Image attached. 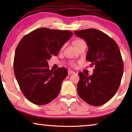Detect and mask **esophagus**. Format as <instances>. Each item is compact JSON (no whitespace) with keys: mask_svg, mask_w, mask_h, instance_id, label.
<instances>
[{"mask_svg":"<svg viewBox=\"0 0 132 132\" xmlns=\"http://www.w3.org/2000/svg\"><path fill=\"white\" fill-rule=\"evenodd\" d=\"M68 74H69V75H71V74H75V72L71 70H69L68 71Z\"/></svg>","mask_w":132,"mask_h":132,"instance_id":"obj_1","label":"esophagus"}]
</instances>
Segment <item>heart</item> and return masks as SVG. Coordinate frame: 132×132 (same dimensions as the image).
Here are the masks:
<instances>
[{"mask_svg": "<svg viewBox=\"0 0 132 132\" xmlns=\"http://www.w3.org/2000/svg\"><path fill=\"white\" fill-rule=\"evenodd\" d=\"M82 42H84V41H83V40L82 39H77L76 40V41H74V42H73V45H74L75 46H76L77 45H80V44L82 43ZM73 66H75V64H72Z\"/></svg>", "mask_w": 132, "mask_h": 132, "instance_id": "b5f03b06", "label": "heart"}]
</instances>
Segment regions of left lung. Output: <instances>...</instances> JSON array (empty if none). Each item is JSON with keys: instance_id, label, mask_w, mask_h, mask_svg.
Segmentation results:
<instances>
[{"instance_id": "obj_1", "label": "left lung", "mask_w": 132, "mask_h": 132, "mask_svg": "<svg viewBox=\"0 0 132 132\" xmlns=\"http://www.w3.org/2000/svg\"><path fill=\"white\" fill-rule=\"evenodd\" d=\"M74 32L86 42L88 46L86 59L91 62V66H95L91 76L79 73L78 94L91 105H101L114 96L121 81L123 63L119 48L112 38L96 29Z\"/></svg>"}]
</instances>
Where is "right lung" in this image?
Listing matches in <instances>:
<instances>
[{
  "label": "right lung",
  "instance_id": "add662e5",
  "mask_svg": "<svg viewBox=\"0 0 132 132\" xmlns=\"http://www.w3.org/2000/svg\"><path fill=\"white\" fill-rule=\"evenodd\" d=\"M70 31L41 28L24 36L18 44L14 58V72L24 95L32 103L42 105L57 97L68 75L65 68L54 71L48 61L56 56L70 39Z\"/></svg>",
  "mask_w": 132,
  "mask_h": 132
}]
</instances>
